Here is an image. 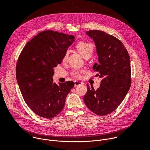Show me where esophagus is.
I'll list each match as a JSON object with an SVG mask.
<instances>
[{
	"label": "esophagus",
	"mask_w": 150,
	"mask_h": 150,
	"mask_svg": "<svg viewBox=\"0 0 150 150\" xmlns=\"http://www.w3.org/2000/svg\"><path fill=\"white\" fill-rule=\"evenodd\" d=\"M75 83V87H76V86H78L79 85H81L83 83L81 82H79V81H75L74 82Z\"/></svg>",
	"instance_id": "obj_1"
}]
</instances>
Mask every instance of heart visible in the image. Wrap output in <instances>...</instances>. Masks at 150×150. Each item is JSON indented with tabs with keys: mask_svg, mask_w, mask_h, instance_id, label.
<instances>
[{
	"mask_svg": "<svg viewBox=\"0 0 150 150\" xmlns=\"http://www.w3.org/2000/svg\"><path fill=\"white\" fill-rule=\"evenodd\" d=\"M76 48L77 49V51L78 52L81 54V55L83 58H86L88 57L90 58L93 52V46L92 45L88 43H85V42H80L77 44L76 46ZM67 55V52H66L64 57H63V60H66V57ZM82 71H80V70H75L72 73V75L73 76L78 78L80 77V74L82 73Z\"/></svg>",
	"mask_w": 150,
	"mask_h": 150,
	"instance_id": "heart-1",
	"label": "heart"
}]
</instances>
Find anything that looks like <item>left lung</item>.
<instances>
[{"label": "left lung", "instance_id": "1", "mask_svg": "<svg viewBox=\"0 0 150 150\" xmlns=\"http://www.w3.org/2000/svg\"><path fill=\"white\" fill-rule=\"evenodd\" d=\"M93 39L98 56V63L93 69L102 78L97 90L87 84L84 101L94 113L104 116L113 112L124 100L131 86L130 59L122 43L113 35L99 31L86 33Z\"/></svg>", "mask_w": 150, "mask_h": 150}]
</instances>
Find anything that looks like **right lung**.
I'll list each match as a JSON object with an SVG mask.
<instances>
[{"mask_svg":"<svg viewBox=\"0 0 150 150\" xmlns=\"http://www.w3.org/2000/svg\"><path fill=\"white\" fill-rule=\"evenodd\" d=\"M74 42L72 35L44 31L26 43L18 58L16 78L22 95L32 111L42 117L60 113L74 86L72 81L57 84L52 78L54 68Z\"/></svg>","mask_w":150,"mask_h":150,"instance_id":"obj_1","label":"right lung"}]
</instances>
